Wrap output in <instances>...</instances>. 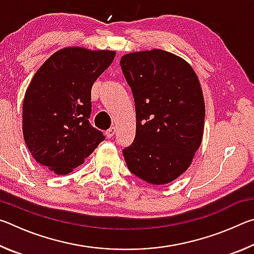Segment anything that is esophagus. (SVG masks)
Returning <instances> with one entry per match:
<instances>
[{"label": "esophagus", "mask_w": 254, "mask_h": 254, "mask_svg": "<svg viewBox=\"0 0 254 254\" xmlns=\"http://www.w3.org/2000/svg\"><path fill=\"white\" fill-rule=\"evenodd\" d=\"M114 134H115V127H112L109 128V130L105 131V135L107 137H112Z\"/></svg>", "instance_id": "esophagus-1"}]
</instances>
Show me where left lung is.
Segmentation results:
<instances>
[{
  "label": "left lung",
  "mask_w": 254,
  "mask_h": 254,
  "mask_svg": "<svg viewBox=\"0 0 254 254\" xmlns=\"http://www.w3.org/2000/svg\"><path fill=\"white\" fill-rule=\"evenodd\" d=\"M120 64L136 117L134 141L123 149L127 168L149 184H168L187 170L203 137L198 78L184 59L160 49L127 54Z\"/></svg>",
  "instance_id": "8db88e82"
}]
</instances>
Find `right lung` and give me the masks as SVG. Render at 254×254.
Segmentation results:
<instances>
[{
	"mask_svg": "<svg viewBox=\"0 0 254 254\" xmlns=\"http://www.w3.org/2000/svg\"><path fill=\"white\" fill-rule=\"evenodd\" d=\"M114 56L110 50L65 48L33 76L23 101V136L36 161L55 174H69L104 141L88 121L92 86Z\"/></svg>",
	"mask_w": 254,
	"mask_h": 254,
	"instance_id": "right-lung-1",
	"label": "right lung"
}]
</instances>
